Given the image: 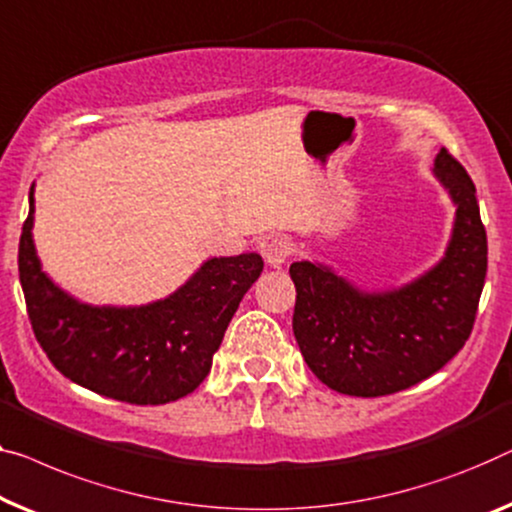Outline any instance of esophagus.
<instances>
[{
	"label": "esophagus",
	"instance_id": "obj_1",
	"mask_svg": "<svg viewBox=\"0 0 512 512\" xmlns=\"http://www.w3.org/2000/svg\"><path fill=\"white\" fill-rule=\"evenodd\" d=\"M262 255L266 259V264L271 266H280L285 264L289 255H292V243L285 236H269V239L262 241Z\"/></svg>",
	"mask_w": 512,
	"mask_h": 512
}]
</instances>
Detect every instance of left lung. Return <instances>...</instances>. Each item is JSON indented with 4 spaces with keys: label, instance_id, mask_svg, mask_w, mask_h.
<instances>
[{
    "label": "left lung",
    "instance_id": "obj_1",
    "mask_svg": "<svg viewBox=\"0 0 512 512\" xmlns=\"http://www.w3.org/2000/svg\"><path fill=\"white\" fill-rule=\"evenodd\" d=\"M434 177L455 204L446 253L407 285L365 292L319 262H294L292 329L315 377L333 391L379 398L444 368L467 342L487 273L476 186L441 149Z\"/></svg>",
    "mask_w": 512,
    "mask_h": 512
}]
</instances>
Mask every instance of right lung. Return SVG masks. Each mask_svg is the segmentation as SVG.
Wrapping results in <instances>:
<instances>
[{
  "label": "right lung",
  "mask_w": 512,
  "mask_h": 512,
  "mask_svg": "<svg viewBox=\"0 0 512 512\" xmlns=\"http://www.w3.org/2000/svg\"><path fill=\"white\" fill-rule=\"evenodd\" d=\"M32 227L34 186L18 271L36 340L61 375L131 404L174 402L202 384L243 294L264 269L257 253L211 257L165 299L89 305L43 271Z\"/></svg>",
  "instance_id": "1"
}]
</instances>
